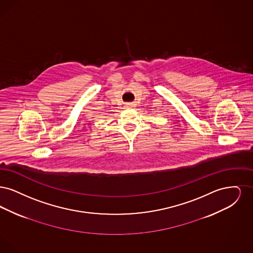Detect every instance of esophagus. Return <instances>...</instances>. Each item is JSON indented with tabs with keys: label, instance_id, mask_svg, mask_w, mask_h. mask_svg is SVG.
<instances>
[{
	"label": "esophagus",
	"instance_id": "34e87169",
	"mask_svg": "<svg viewBox=\"0 0 253 253\" xmlns=\"http://www.w3.org/2000/svg\"><path fill=\"white\" fill-rule=\"evenodd\" d=\"M126 106H127V107H132V106H133V103H126Z\"/></svg>",
	"mask_w": 253,
	"mask_h": 253
}]
</instances>
